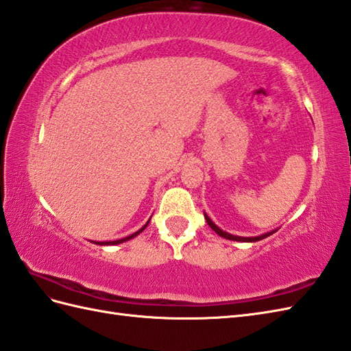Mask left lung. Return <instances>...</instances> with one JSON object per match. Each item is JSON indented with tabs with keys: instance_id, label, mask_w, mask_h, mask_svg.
Masks as SVG:
<instances>
[{
	"instance_id": "1",
	"label": "left lung",
	"mask_w": 351,
	"mask_h": 351,
	"mask_svg": "<svg viewBox=\"0 0 351 351\" xmlns=\"http://www.w3.org/2000/svg\"><path fill=\"white\" fill-rule=\"evenodd\" d=\"M204 218H206V221H208L209 227H210L215 232H218V234H219L221 237L228 239V240H236V241H258V240H263V239H265V237H268V236H271V234H274V232H276V231H269V232H267V234L258 236V237H239V236L228 234V232H226V231H222L221 228H218V227L215 226V223L212 222V219H210L209 217H206V215H204Z\"/></svg>"
}]
</instances>
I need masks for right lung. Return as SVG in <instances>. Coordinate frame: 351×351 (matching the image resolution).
Segmentation results:
<instances>
[{
  "mask_svg": "<svg viewBox=\"0 0 351 351\" xmlns=\"http://www.w3.org/2000/svg\"><path fill=\"white\" fill-rule=\"evenodd\" d=\"M148 226V222L145 223V226H143L139 231H136V232H133V234H130V236H128V237H124V239H120V240H112V241H99V243H96V245H119V243H123V241H125V240H130V239H133V237H136L139 232H142L143 230H145V227Z\"/></svg>",
  "mask_w": 351,
  "mask_h": 351,
  "instance_id": "right-lung-1",
  "label": "right lung"
}]
</instances>
